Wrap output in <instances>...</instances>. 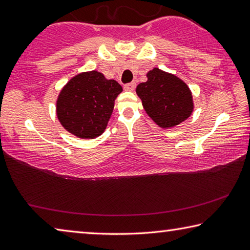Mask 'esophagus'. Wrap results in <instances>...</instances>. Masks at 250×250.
<instances>
[{"label": "esophagus", "instance_id": "obj_1", "mask_svg": "<svg viewBox=\"0 0 250 250\" xmlns=\"http://www.w3.org/2000/svg\"><path fill=\"white\" fill-rule=\"evenodd\" d=\"M125 89L128 90V91H133L134 88H135V83H126L125 84Z\"/></svg>", "mask_w": 250, "mask_h": 250}]
</instances>
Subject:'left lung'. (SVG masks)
Returning <instances> with one entry per match:
<instances>
[{"mask_svg":"<svg viewBox=\"0 0 250 250\" xmlns=\"http://www.w3.org/2000/svg\"><path fill=\"white\" fill-rule=\"evenodd\" d=\"M146 77V82L139 83L135 91L147 116L156 125L172 128L192 115L193 96L183 80L159 68L150 70Z\"/></svg>","mask_w":250,"mask_h":250,"instance_id":"1","label":"left lung"}]
</instances>
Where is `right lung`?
<instances>
[{
    "mask_svg": "<svg viewBox=\"0 0 250 250\" xmlns=\"http://www.w3.org/2000/svg\"><path fill=\"white\" fill-rule=\"evenodd\" d=\"M122 91L116 80L107 79L97 70L76 75L61 90L56 113L69 133L82 139H94L104 133Z\"/></svg>",
    "mask_w": 250,
    "mask_h": 250,
    "instance_id": "right-lung-1",
    "label": "right lung"
}]
</instances>
